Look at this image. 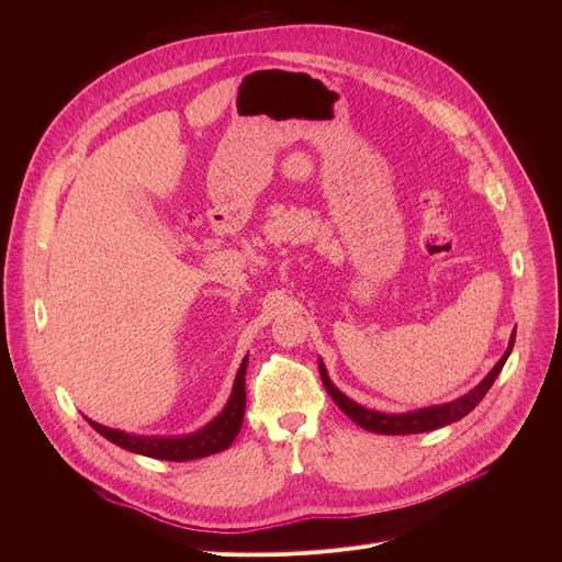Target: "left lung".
<instances>
[{
    "label": "left lung",
    "mask_w": 562,
    "mask_h": 562,
    "mask_svg": "<svg viewBox=\"0 0 562 562\" xmlns=\"http://www.w3.org/2000/svg\"><path fill=\"white\" fill-rule=\"evenodd\" d=\"M516 342V329L512 331L509 338V347L503 353V358L494 364V369L480 380L471 391H467L464 395L451 400V403H442V405H431V407H423L416 412H405V414H382V412H373L367 409L362 405H358L356 400H351L349 395H345L329 378L325 362L317 358V369H319V378H323L325 389L329 391V395L334 397V403L362 429L373 431V434H384V436H405V434H423V431H434L440 429L445 425H451L460 418H464L469 412H473L477 407L480 400L485 397V393L492 389V384L496 382L498 373L503 371L512 349Z\"/></svg>",
    "instance_id": "1"
}]
</instances>
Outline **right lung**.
Listing matches in <instances>:
<instances>
[{
  "label": "right lung",
  "mask_w": 562,
  "mask_h": 562,
  "mask_svg": "<svg viewBox=\"0 0 562 562\" xmlns=\"http://www.w3.org/2000/svg\"><path fill=\"white\" fill-rule=\"evenodd\" d=\"M247 364H249V356H245L243 364H239V369L235 373V382H233V389H231V395L226 400L224 409L211 423H206L202 429H198L193 434L139 436V434L111 429V427L100 425L87 416L85 418L100 436H104L106 440H111L113 445H117L131 453H139V456L155 458V460H171V462L206 458L211 453L228 449L231 442L235 440V436L239 434V427H243L245 407H247V389H245Z\"/></svg>",
  "instance_id": "right-lung-1"
}]
</instances>
